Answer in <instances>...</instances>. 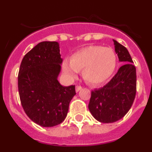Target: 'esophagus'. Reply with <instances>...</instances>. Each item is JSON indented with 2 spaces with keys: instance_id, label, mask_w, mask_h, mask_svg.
<instances>
[{
  "instance_id": "esophagus-1",
  "label": "esophagus",
  "mask_w": 152,
  "mask_h": 152,
  "mask_svg": "<svg viewBox=\"0 0 152 152\" xmlns=\"http://www.w3.org/2000/svg\"><path fill=\"white\" fill-rule=\"evenodd\" d=\"M75 89H76V91H77V92H78L79 91H80V90L82 89V87L80 85H77L76 86V88H75Z\"/></svg>"
}]
</instances>
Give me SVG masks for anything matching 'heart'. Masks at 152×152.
Masks as SVG:
<instances>
[{
	"instance_id": "obj_1",
	"label": "heart",
	"mask_w": 152,
	"mask_h": 152,
	"mask_svg": "<svg viewBox=\"0 0 152 152\" xmlns=\"http://www.w3.org/2000/svg\"><path fill=\"white\" fill-rule=\"evenodd\" d=\"M116 66L113 50L102 46H88L74 53L70 62L64 60L63 72L69 77L82 71L84 80L91 84H100L111 77Z\"/></svg>"
}]
</instances>
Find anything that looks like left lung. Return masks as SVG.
Instances as JSON below:
<instances>
[{
	"mask_svg": "<svg viewBox=\"0 0 152 152\" xmlns=\"http://www.w3.org/2000/svg\"><path fill=\"white\" fill-rule=\"evenodd\" d=\"M114 41L119 61L126 64L120 67L105 86L91 91L88 108L93 116L100 123L118 121L131 108L136 94V69L126 47Z\"/></svg>",
	"mask_w": 152,
	"mask_h": 152,
	"instance_id": "1",
	"label": "left lung"
}]
</instances>
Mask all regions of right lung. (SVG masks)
I'll list each match as a JSON object with an SVG mask.
<instances>
[{
	"label": "right lung",
	"mask_w": 152,
	"mask_h": 152,
	"mask_svg": "<svg viewBox=\"0 0 152 152\" xmlns=\"http://www.w3.org/2000/svg\"><path fill=\"white\" fill-rule=\"evenodd\" d=\"M62 58L57 42H42L27 52L18 74L21 104L28 117L43 127L64 120L75 86L63 87L57 77Z\"/></svg>",
	"instance_id": "1"
}]
</instances>
